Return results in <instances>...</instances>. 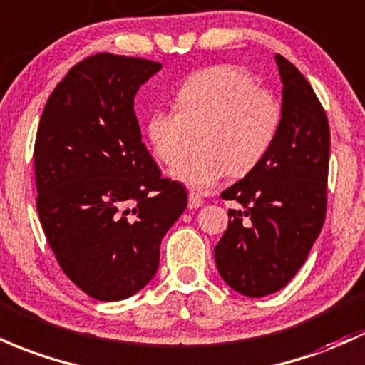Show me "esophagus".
<instances>
[{"instance_id":"1","label":"esophagus","mask_w":365,"mask_h":365,"mask_svg":"<svg viewBox=\"0 0 365 365\" xmlns=\"http://www.w3.org/2000/svg\"><path fill=\"white\" fill-rule=\"evenodd\" d=\"M204 204V201L201 197H199L197 194H194V192H190L189 194V207L190 210H197V207H201Z\"/></svg>"}]
</instances>
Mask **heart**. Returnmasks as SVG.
Instances as JSON below:
<instances>
[{"instance_id": "obj_1", "label": "heart", "mask_w": 365, "mask_h": 365, "mask_svg": "<svg viewBox=\"0 0 365 365\" xmlns=\"http://www.w3.org/2000/svg\"><path fill=\"white\" fill-rule=\"evenodd\" d=\"M175 109L150 112L147 138L158 159L171 164L183 154L187 130L201 128L197 145L202 152L180 159L170 170L171 178L194 190L211 189L228 173H250L270 150L280 124L279 100L234 66L190 76L176 91Z\"/></svg>"}]
</instances>
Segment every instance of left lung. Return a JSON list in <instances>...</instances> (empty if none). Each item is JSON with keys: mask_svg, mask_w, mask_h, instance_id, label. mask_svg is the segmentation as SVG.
I'll list each match as a JSON object with an SVG mask.
<instances>
[{"mask_svg": "<svg viewBox=\"0 0 365 365\" xmlns=\"http://www.w3.org/2000/svg\"><path fill=\"white\" fill-rule=\"evenodd\" d=\"M282 103L277 137L258 166L222 192L228 210L215 246L218 274L234 291L262 298L282 289L305 263L326 218L329 124L314 88L275 53Z\"/></svg>", "mask_w": 365, "mask_h": 365, "instance_id": "obj_1", "label": "left lung"}]
</instances>
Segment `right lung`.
Returning a JSON list of instances; mask_svg holds the SVG:
<instances>
[{
	"label": "right lung",
	"mask_w": 365,
	"mask_h": 365,
	"mask_svg": "<svg viewBox=\"0 0 365 365\" xmlns=\"http://www.w3.org/2000/svg\"><path fill=\"white\" fill-rule=\"evenodd\" d=\"M152 60L98 53L48 98L34 145L38 215L58 265L100 302L137 294L159 267L163 237L187 207L142 143L135 95Z\"/></svg>",
	"instance_id": "add662e5"
}]
</instances>
